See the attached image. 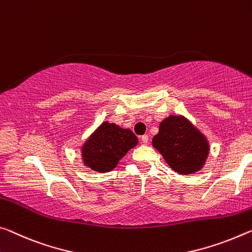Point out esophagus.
Here are the masks:
<instances>
[{
    "mask_svg": "<svg viewBox=\"0 0 252 252\" xmlns=\"http://www.w3.org/2000/svg\"><path fill=\"white\" fill-rule=\"evenodd\" d=\"M140 139H141L142 143H145V145H147V143H148V140H149V137H148L147 134H145V135H142V137H141Z\"/></svg>",
    "mask_w": 252,
    "mask_h": 252,
    "instance_id": "1",
    "label": "esophagus"
}]
</instances>
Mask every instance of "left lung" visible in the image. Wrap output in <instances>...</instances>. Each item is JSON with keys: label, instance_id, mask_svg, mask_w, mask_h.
<instances>
[{"label": "left lung", "instance_id": "obj_1", "mask_svg": "<svg viewBox=\"0 0 252 252\" xmlns=\"http://www.w3.org/2000/svg\"><path fill=\"white\" fill-rule=\"evenodd\" d=\"M153 147L171 169L182 175L201 170L210 154L205 134L183 115H169L162 120L153 139Z\"/></svg>", "mask_w": 252, "mask_h": 252}]
</instances>
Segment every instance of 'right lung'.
<instances>
[{"label":"right lung","mask_w":252,"mask_h":252,"mask_svg":"<svg viewBox=\"0 0 252 252\" xmlns=\"http://www.w3.org/2000/svg\"><path fill=\"white\" fill-rule=\"evenodd\" d=\"M138 145L130 129L102 122L81 147L82 162L92 170L104 174L113 170L127 151Z\"/></svg>","instance_id":"add662e5"}]
</instances>
